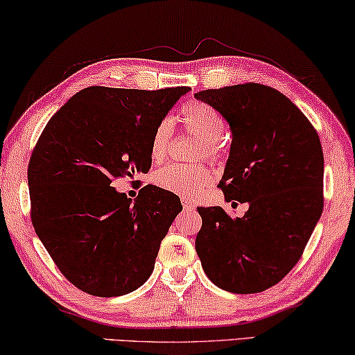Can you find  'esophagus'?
Returning <instances> with one entry per match:
<instances>
[{"mask_svg":"<svg viewBox=\"0 0 355 355\" xmlns=\"http://www.w3.org/2000/svg\"><path fill=\"white\" fill-rule=\"evenodd\" d=\"M182 204H183V208L184 210H193L194 208V204L191 200H188V199H182Z\"/></svg>","mask_w":355,"mask_h":355,"instance_id":"esophagus-1","label":"esophagus"}]
</instances>
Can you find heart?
Segmentation results:
<instances>
[{
  "label": "heart",
  "mask_w": 355,
  "mask_h": 355,
  "mask_svg": "<svg viewBox=\"0 0 355 355\" xmlns=\"http://www.w3.org/2000/svg\"><path fill=\"white\" fill-rule=\"evenodd\" d=\"M180 123L184 131L202 140V155L215 161L221 155V139L226 132V123L223 116L205 103H189L180 112ZM172 140V121L166 118L155 129L151 137V159L161 162L167 156ZM157 188L178 194L182 198H194L208 188L213 182V173L204 166L184 167L171 164L157 168L153 175Z\"/></svg>",
  "instance_id": "1"
}]
</instances>
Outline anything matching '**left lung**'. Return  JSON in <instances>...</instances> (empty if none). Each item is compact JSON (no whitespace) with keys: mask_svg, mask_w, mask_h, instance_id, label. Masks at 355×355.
Returning <instances> with one entry per match:
<instances>
[{"mask_svg":"<svg viewBox=\"0 0 355 355\" xmlns=\"http://www.w3.org/2000/svg\"><path fill=\"white\" fill-rule=\"evenodd\" d=\"M223 115L232 132L219 188L241 218L221 207L198 208L196 251L213 284L256 294L299 262L324 207V155L308 118L289 98L261 83L194 94Z\"/></svg>","mask_w":355,"mask_h":355,"instance_id":"1","label":"left lung"}]
</instances>
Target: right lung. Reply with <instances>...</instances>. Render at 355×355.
<instances>
[{"mask_svg":"<svg viewBox=\"0 0 355 355\" xmlns=\"http://www.w3.org/2000/svg\"><path fill=\"white\" fill-rule=\"evenodd\" d=\"M188 87H89L50 118L28 166L31 221L60 272L83 292L118 297L155 268L182 202L153 184L128 199L116 178L147 173L155 129Z\"/></svg>","mask_w":355,"mask_h":355,"instance_id":"1","label":"right lung"}]
</instances>
